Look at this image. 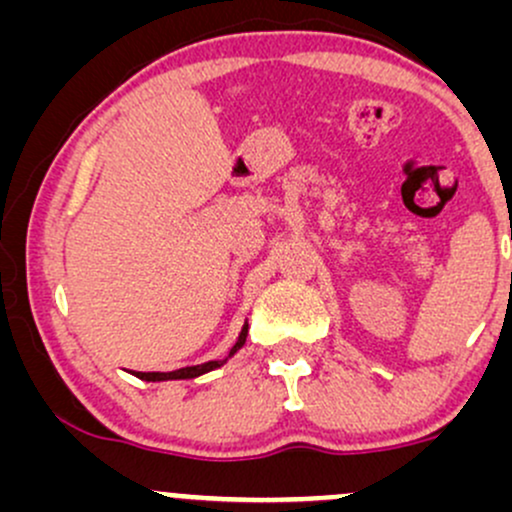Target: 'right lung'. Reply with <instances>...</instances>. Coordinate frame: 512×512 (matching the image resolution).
I'll use <instances>...</instances> for the list:
<instances>
[{
  "label": "right lung",
  "instance_id": "1",
  "mask_svg": "<svg viewBox=\"0 0 512 512\" xmlns=\"http://www.w3.org/2000/svg\"><path fill=\"white\" fill-rule=\"evenodd\" d=\"M245 337H248V322L243 325V330H240L236 344H233V349L228 351L226 358H219V361H207V363H199V366H187V368H180V370H170V373H139V370H134L132 375H137L139 380H146V383H166V380H195L199 375L209 373V370H216L221 368L223 363L228 361L231 356H236L240 349H243L245 344Z\"/></svg>",
  "mask_w": 512,
  "mask_h": 512
}]
</instances>
